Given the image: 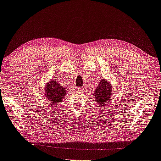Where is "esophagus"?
I'll return each mask as SVG.
<instances>
[{"mask_svg":"<svg viewBox=\"0 0 161 161\" xmlns=\"http://www.w3.org/2000/svg\"><path fill=\"white\" fill-rule=\"evenodd\" d=\"M77 91H82L83 90V88H82V87H78L77 88Z\"/></svg>","mask_w":161,"mask_h":161,"instance_id":"34e87169","label":"esophagus"}]
</instances>
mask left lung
<instances>
[{
	"instance_id": "1",
	"label": "left lung",
	"mask_w": 161,
	"mask_h": 161,
	"mask_svg": "<svg viewBox=\"0 0 161 161\" xmlns=\"http://www.w3.org/2000/svg\"><path fill=\"white\" fill-rule=\"evenodd\" d=\"M112 87L110 83H107V81L104 79L100 81L98 83V87L96 88L95 91V99L97 101L98 104L102 106L103 103L108 102V100H109L111 96H112Z\"/></svg>"
}]
</instances>
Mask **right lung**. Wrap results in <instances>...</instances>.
<instances>
[{"instance_id":"right-lung-1","label":"right lung","mask_w":161,"mask_h":161,"mask_svg":"<svg viewBox=\"0 0 161 161\" xmlns=\"http://www.w3.org/2000/svg\"><path fill=\"white\" fill-rule=\"evenodd\" d=\"M55 80H51L48 84H47L45 88L47 98L53 105L58 104L59 102L63 99L66 93V89Z\"/></svg>"}]
</instances>
